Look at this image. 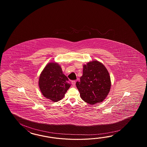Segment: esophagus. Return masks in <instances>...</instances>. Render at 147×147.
<instances>
[{"instance_id":"esophagus-1","label":"esophagus","mask_w":147,"mask_h":147,"mask_svg":"<svg viewBox=\"0 0 147 147\" xmlns=\"http://www.w3.org/2000/svg\"><path fill=\"white\" fill-rule=\"evenodd\" d=\"M71 84H72V86H75V85H76V81L75 80H72L71 81Z\"/></svg>"}]
</instances>
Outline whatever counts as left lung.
I'll return each mask as SVG.
<instances>
[{
  "mask_svg": "<svg viewBox=\"0 0 147 147\" xmlns=\"http://www.w3.org/2000/svg\"><path fill=\"white\" fill-rule=\"evenodd\" d=\"M83 75L76 86L81 99L91 105L102 102L109 92V74L102 63L94 60L84 65Z\"/></svg>",
  "mask_w": 147,
  "mask_h": 147,
  "instance_id": "1",
  "label": "left lung"
}]
</instances>
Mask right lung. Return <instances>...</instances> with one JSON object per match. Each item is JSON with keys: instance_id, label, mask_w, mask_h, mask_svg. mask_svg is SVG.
Listing matches in <instances>:
<instances>
[{"instance_id": "obj_1", "label": "right lung", "mask_w": 147, "mask_h": 147, "mask_svg": "<svg viewBox=\"0 0 147 147\" xmlns=\"http://www.w3.org/2000/svg\"><path fill=\"white\" fill-rule=\"evenodd\" d=\"M68 80L57 63H50L41 73L39 86L44 97L57 102L63 99L70 87Z\"/></svg>"}]
</instances>
